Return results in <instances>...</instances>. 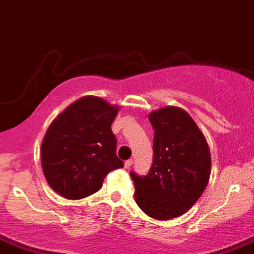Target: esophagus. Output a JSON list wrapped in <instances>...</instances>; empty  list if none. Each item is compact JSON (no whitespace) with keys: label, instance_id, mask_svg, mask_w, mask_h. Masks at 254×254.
I'll return each mask as SVG.
<instances>
[{"label":"esophagus","instance_id":"obj_1","mask_svg":"<svg viewBox=\"0 0 254 254\" xmlns=\"http://www.w3.org/2000/svg\"><path fill=\"white\" fill-rule=\"evenodd\" d=\"M132 163H134V160H132V159L127 160V162H125V168H127V169H129V168L132 165Z\"/></svg>","mask_w":254,"mask_h":254}]
</instances>
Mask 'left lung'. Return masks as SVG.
Returning <instances> with one entry per match:
<instances>
[{"label":"left lung","mask_w":254,"mask_h":254,"mask_svg":"<svg viewBox=\"0 0 254 254\" xmlns=\"http://www.w3.org/2000/svg\"><path fill=\"white\" fill-rule=\"evenodd\" d=\"M154 158L146 175L130 173L135 200L145 214L179 217L199 199L210 175V151L203 132L187 111L167 106L153 111Z\"/></svg>","instance_id":"8db88e82"}]
</instances>
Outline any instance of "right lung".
I'll use <instances>...</instances> for the list:
<instances>
[{
  "instance_id": "obj_1",
  "label": "right lung",
  "mask_w": 254,
  "mask_h": 254,
  "mask_svg": "<svg viewBox=\"0 0 254 254\" xmlns=\"http://www.w3.org/2000/svg\"><path fill=\"white\" fill-rule=\"evenodd\" d=\"M118 111L103 99L84 96L51 123L41 144V164L56 193L73 200L91 195L109 173L124 167L111 131Z\"/></svg>"
}]
</instances>
